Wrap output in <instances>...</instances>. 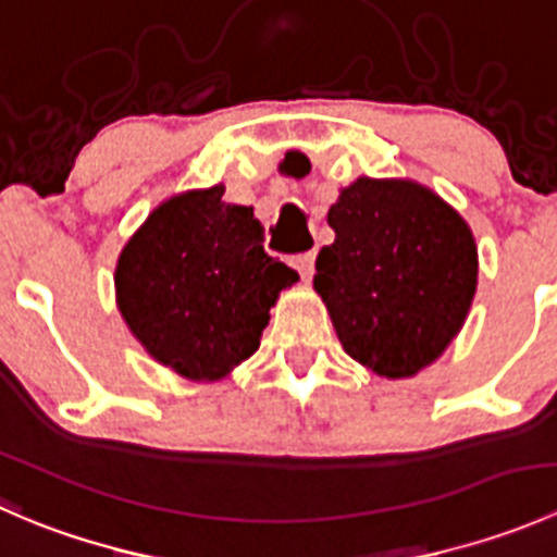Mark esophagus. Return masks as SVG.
<instances>
[{
	"instance_id": "34e87169",
	"label": "esophagus",
	"mask_w": 557,
	"mask_h": 557,
	"mask_svg": "<svg viewBox=\"0 0 557 557\" xmlns=\"http://www.w3.org/2000/svg\"><path fill=\"white\" fill-rule=\"evenodd\" d=\"M294 267H296V272L301 274V280H305V283H310L312 272H314V252L310 250V252H301V256H296Z\"/></svg>"
}]
</instances>
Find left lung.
I'll return each instance as SVG.
<instances>
[{
	"label": "left lung",
	"mask_w": 557,
	"mask_h": 557,
	"mask_svg": "<svg viewBox=\"0 0 557 557\" xmlns=\"http://www.w3.org/2000/svg\"><path fill=\"white\" fill-rule=\"evenodd\" d=\"M336 239L318 252L314 290L350 358L412 377L445 352L476 290L469 226L434 190L358 177L331 205Z\"/></svg>",
	"instance_id": "obj_1"
}]
</instances>
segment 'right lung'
<instances>
[{
	"label": "right lung",
	"mask_w": 557,
	"mask_h": 557,
	"mask_svg": "<svg viewBox=\"0 0 557 557\" xmlns=\"http://www.w3.org/2000/svg\"><path fill=\"white\" fill-rule=\"evenodd\" d=\"M299 274L263 250L252 207L226 205L223 185L172 196L117 258V310L164 367L221 380L258 350L269 307Z\"/></svg>",
	"instance_id": "obj_1"
}]
</instances>
